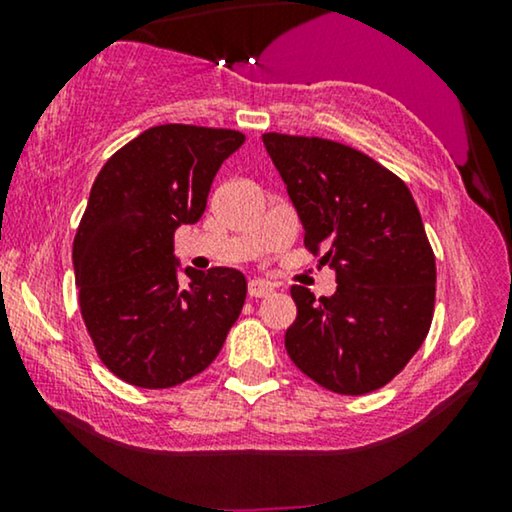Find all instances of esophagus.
<instances>
[{
    "label": "esophagus",
    "instance_id": "obj_1",
    "mask_svg": "<svg viewBox=\"0 0 512 512\" xmlns=\"http://www.w3.org/2000/svg\"><path fill=\"white\" fill-rule=\"evenodd\" d=\"M272 293V286L263 279H251L249 282V296L251 298H268Z\"/></svg>",
    "mask_w": 512,
    "mask_h": 512
}]
</instances>
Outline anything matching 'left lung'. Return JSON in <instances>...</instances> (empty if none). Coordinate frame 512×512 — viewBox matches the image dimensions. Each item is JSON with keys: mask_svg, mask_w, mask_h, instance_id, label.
Listing matches in <instances>:
<instances>
[{"mask_svg": "<svg viewBox=\"0 0 512 512\" xmlns=\"http://www.w3.org/2000/svg\"><path fill=\"white\" fill-rule=\"evenodd\" d=\"M305 228V249L335 270L314 298L291 286L296 321L284 345L298 370L335 394L384 387L422 347L436 305V256L410 188L366 153L321 137L268 132Z\"/></svg>", "mask_w": 512, "mask_h": 512, "instance_id": "1", "label": "left lung"}]
</instances>
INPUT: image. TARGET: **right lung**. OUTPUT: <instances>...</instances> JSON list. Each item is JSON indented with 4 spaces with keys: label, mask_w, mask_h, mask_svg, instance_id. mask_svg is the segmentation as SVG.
Listing matches in <instances>:
<instances>
[{
    "label": "right lung",
    "mask_w": 512,
    "mask_h": 512,
    "mask_svg": "<svg viewBox=\"0 0 512 512\" xmlns=\"http://www.w3.org/2000/svg\"><path fill=\"white\" fill-rule=\"evenodd\" d=\"M244 144L228 128L144 130L97 174L74 237L83 324L100 361L132 387L170 389L221 352L247 298L235 268L177 275L174 230L195 223L223 160Z\"/></svg>",
    "instance_id": "obj_1"
}]
</instances>
